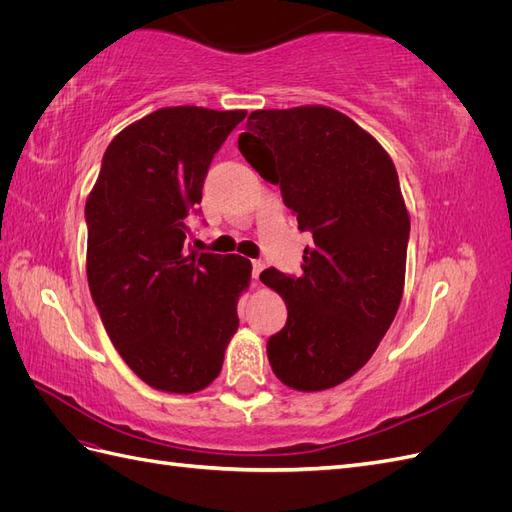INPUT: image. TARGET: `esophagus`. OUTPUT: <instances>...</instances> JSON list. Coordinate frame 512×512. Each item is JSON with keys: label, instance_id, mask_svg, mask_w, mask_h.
Segmentation results:
<instances>
[{"label": "esophagus", "instance_id": "34e87169", "mask_svg": "<svg viewBox=\"0 0 512 512\" xmlns=\"http://www.w3.org/2000/svg\"><path fill=\"white\" fill-rule=\"evenodd\" d=\"M262 271H265V260H260V258L252 260V277H254V280H258Z\"/></svg>", "mask_w": 512, "mask_h": 512}]
</instances>
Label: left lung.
<instances>
[{
    "mask_svg": "<svg viewBox=\"0 0 512 512\" xmlns=\"http://www.w3.org/2000/svg\"><path fill=\"white\" fill-rule=\"evenodd\" d=\"M239 151L314 239L299 277L260 275L288 307L267 342L273 374L297 391L331 389L371 359L404 294L410 215L395 164L329 106L254 111Z\"/></svg>",
    "mask_w": 512,
    "mask_h": 512,
    "instance_id": "8db88e82",
    "label": "left lung"
}]
</instances>
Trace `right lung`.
Listing matches in <instances>:
<instances>
[{
  "label": "right lung",
  "mask_w": 512,
  "mask_h": 512,
  "mask_svg": "<svg viewBox=\"0 0 512 512\" xmlns=\"http://www.w3.org/2000/svg\"><path fill=\"white\" fill-rule=\"evenodd\" d=\"M245 115L170 106L134 121L106 147L85 203L91 299L121 359L158 391H203L239 327L252 262L194 252L188 218Z\"/></svg>",
  "instance_id": "obj_1"
}]
</instances>
